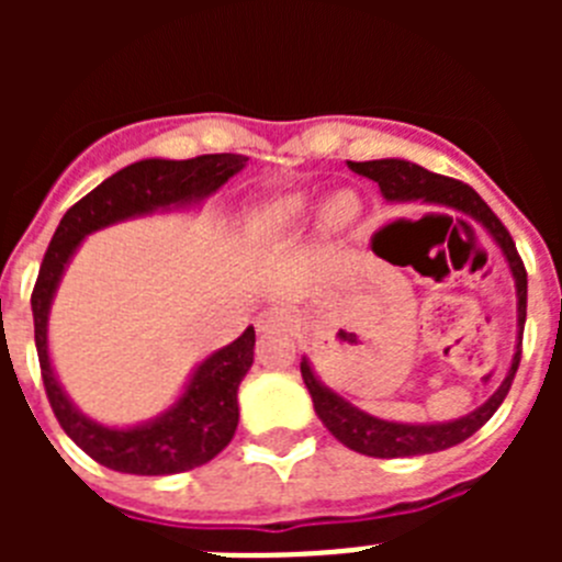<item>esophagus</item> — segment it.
Here are the masks:
<instances>
[{"mask_svg":"<svg viewBox=\"0 0 562 562\" xmlns=\"http://www.w3.org/2000/svg\"><path fill=\"white\" fill-rule=\"evenodd\" d=\"M292 326V312L286 306H270L261 315L256 317V329L261 335H270V331H286Z\"/></svg>","mask_w":562,"mask_h":562,"instance_id":"1","label":"esophagus"}]
</instances>
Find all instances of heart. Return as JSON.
<instances>
[{"label": "heart", "instance_id": "heart-1", "mask_svg": "<svg viewBox=\"0 0 562 562\" xmlns=\"http://www.w3.org/2000/svg\"><path fill=\"white\" fill-rule=\"evenodd\" d=\"M310 207L306 196L301 193H292V196H284V200L278 202V205L270 207V216L267 220L278 222V225H290V222L301 220ZM360 216V202L351 191H340L335 193L324 207V225L331 227V231H340V227L351 225V222Z\"/></svg>", "mask_w": 562, "mask_h": 562}]
</instances>
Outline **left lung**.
Instances as JSON below:
<instances>
[{"label": "left lung", "instance_id": "1", "mask_svg": "<svg viewBox=\"0 0 562 562\" xmlns=\"http://www.w3.org/2000/svg\"><path fill=\"white\" fill-rule=\"evenodd\" d=\"M349 168L360 177H369L380 186L382 196L389 202H434V205L453 207V211L473 216L490 236L495 245L504 252L509 272L515 278V292H518V349H515L513 366L506 371L504 382H501L495 394L479 405L473 414L461 416L453 422H436V425H408V422H389L376 419V416L366 414V411L355 408L351 402L342 400L331 389H326L324 382L317 380L312 371L310 360H301V376H304L306 389L312 394V405L315 414L321 416L329 434L337 441H342L349 450H357L362 456H374V459H400V456H425L436 453V450H448L453 445H461L464 439L475 434L490 416L498 411L501 402L509 394V385L515 380L520 362V335H524L526 324V270L520 261L515 241L509 236L501 220L490 211L484 200L470 186L441 173L428 171V168L416 166L408 160H369V162H349Z\"/></svg>", "mask_w": 562, "mask_h": 562}]
</instances>
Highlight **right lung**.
I'll use <instances>...</instances> for the list:
<instances>
[{
  "label": "right lung",
  "mask_w": 562,
  "mask_h": 562,
  "mask_svg": "<svg viewBox=\"0 0 562 562\" xmlns=\"http://www.w3.org/2000/svg\"><path fill=\"white\" fill-rule=\"evenodd\" d=\"M245 166V154H202L193 160L154 157L132 162L69 207L53 233L30 297L44 391L64 434L109 470L132 475H173L220 456L236 434L238 385L252 366L256 331L247 326L231 346L205 357L193 369L180 400L160 416L134 428H109L72 405L49 362V304L61 284L64 270L89 233L154 211L200 205Z\"/></svg>",
  "instance_id": "right-lung-1"
}]
</instances>
